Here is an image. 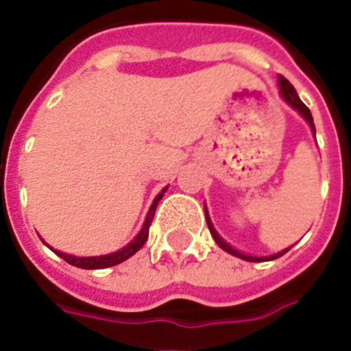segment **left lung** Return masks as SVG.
Segmentation results:
<instances>
[{
  "label": "left lung",
  "instance_id": "left-lung-1",
  "mask_svg": "<svg viewBox=\"0 0 351 351\" xmlns=\"http://www.w3.org/2000/svg\"><path fill=\"white\" fill-rule=\"evenodd\" d=\"M279 88H281V96H283V99H285L287 104L291 105L292 109H296L300 114L304 116L305 120H307V123L311 125V129H313V133H315V123H313V116H311V110L307 109L304 101H302V99L298 97L296 90H294V86H292L285 77H281V75H279ZM205 218H207V226H209L210 235H213V239L216 241V244L222 247L223 252H228V254L235 255V257H241V259H244V261H252V263H261V261H274V259H278V257H281V255H285L287 252L291 250V247H287V250H283V252H279V254H274V255H268V257H252V255L242 254V252H239V250H235V247L229 246L228 242L223 241L222 237L216 233L215 226L210 223V218H209V215H207V209H205Z\"/></svg>",
  "mask_w": 351,
  "mask_h": 351
}]
</instances>
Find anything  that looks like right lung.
I'll return each instance as SVG.
<instances>
[{
    "instance_id": "add662e5",
    "label": "right lung",
    "mask_w": 351,
    "mask_h": 351,
    "mask_svg": "<svg viewBox=\"0 0 351 351\" xmlns=\"http://www.w3.org/2000/svg\"><path fill=\"white\" fill-rule=\"evenodd\" d=\"M165 192L166 189H162L159 196L154 199V204H152V207H149V210H147V216H146V220H144V226H142L141 233H138L133 241L129 242L128 246L122 247V250H118V252H114V254L97 255V257H75V255H68V254H62V252H57V250H53L51 246L49 247H51L59 257H62L66 263H70L72 266H77V268H85V270H101V268H109V266L120 265V263H123L125 259H129L131 255H135L136 252L146 244L147 235H149V226H152V222H154L155 209H157V204L160 202V197H162Z\"/></svg>"
}]
</instances>
